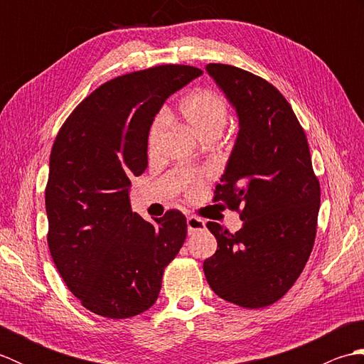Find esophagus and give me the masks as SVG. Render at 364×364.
<instances>
[{"mask_svg":"<svg viewBox=\"0 0 364 364\" xmlns=\"http://www.w3.org/2000/svg\"><path fill=\"white\" fill-rule=\"evenodd\" d=\"M186 223H188V233L189 235H194L196 231H200V230L205 228V220L200 219V218H196V215H191V218H188Z\"/></svg>","mask_w":364,"mask_h":364,"instance_id":"34e87169","label":"esophagus"}]
</instances>
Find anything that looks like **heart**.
Returning a JSON list of instances; mask_svg holds the SVG:
<instances>
[{
  "label": "heart",
  "mask_w": 364,
  "mask_h": 364,
  "mask_svg": "<svg viewBox=\"0 0 364 364\" xmlns=\"http://www.w3.org/2000/svg\"><path fill=\"white\" fill-rule=\"evenodd\" d=\"M180 114L189 128L200 139L210 136H219L223 127L227 125L228 106L222 95L214 90H196L183 100L180 105ZM166 119L159 117L153 122L149 131V149L154 150L164 129Z\"/></svg>",
  "instance_id": "b5f03b06"
}]
</instances>
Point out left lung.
<instances>
[{"label": "left lung", "mask_w": 364, "mask_h": 364, "mask_svg": "<svg viewBox=\"0 0 364 364\" xmlns=\"http://www.w3.org/2000/svg\"><path fill=\"white\" fill-rule=\"evenodd\" d=\"M206 72L235 107L239 131L215 202L239 210L242 228L206 227L218 250L205 259L208 284L223 300L262 308L282 299L304 270L316 237L319 181L291 105L272 84L233 65Z\"/></svg>", "instance_id": "1"}]
</instances>
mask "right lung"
<instances>
[{"instance_id":"right-lung-1","label":"right lung","mask_w":364,"mask_h":364,"mask_svg":"<svg viewBox=\"0 0 364 364\" xmlns=\"http://www.w3.org/2000/svg\"><path fill=\"white\" fill-rule=\"evenodd\" d=\"M200 75L196 67L159 65L107 81L76 106L53 144L45 189L50 253L73 296L103 318L149 310L186 239L180 211L154 223L133 213L129 178L146 168L154 115Z\"/></svg>"}]
</instances>
